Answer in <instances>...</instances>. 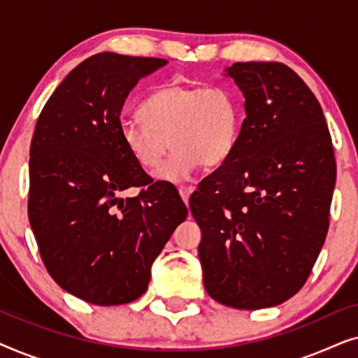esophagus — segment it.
<instances>
[{
  "instance_id": "34e87169",
  "label": "esophagus",
  "mask_w": 358,
  "mask_h": 358,
  "mask_svg": "<svg viewBox=\"0 0 358 358\" xmlns=\"http://www.w3.org/2000/svg\"><path fill=\"white\" fill-rule=\"evenodd\" d=\"M192 192H194V187H190V185H179V195L185 203L189 202V197Z\"/></svg>"
}]
</instances>
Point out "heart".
<instances>
[{"mask_svg": "<svg viewBox=\"0 0 358 358\" xmlns=\"http://www.w3.org/2000/svg\"><path fill=\"white\" fill-rule=\"evenodd\" d=\"M141 115L125 119L120 135L130 155L161 180L187 179L200 164L213 168L231 156L239 138L241 119L236 97L224 86H161L141 106Z\"/></svg>", "mask_w": 358, "mask_h": 358, "instance_id": "b5f03b06", "label": "heart"}]
</instances>
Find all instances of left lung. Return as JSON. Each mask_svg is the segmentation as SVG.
Here are the masks:
<instances>
[{
  "label": "left lung",
  "instance_id": "1",
  "mask_svg": "<svg viewBox=\"0 0 358 358\" xmlns=\"http://www.w3.org/2000/svg\"><path fill=\"white\" fill-rule=\"evenodd\" d=\"M227 71L246 119L231 156L189 203L202 229L205 290L222 305L261 310L310 277L329 228L336 158L320 102L292 68L246 62Z\"/></svg>",
  "mask_w": 358,
  "mask_h": 358
}]
</instances>
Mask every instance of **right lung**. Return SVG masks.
I'll return each instance as SVG.
<instances>
[{
    "label": "right lung",
    "instance_id": "right-lung-1",
    "mask_svg": "<svg viewBox=\"0 0 358 358\" xmlns=\"http://www.w3.org/2000/svg\"><path fill=\"white\" fill-rule=\"evenodd\" d=\"M163 58L96 53L70 71L31 143L29 222L43 266L71 295L124 305L148 288L151 264L187 217L174 187L153 182L120 135L129 92ZM140 187L135 198L121 197Z\"/></svg>",
    "mask_w": 358,
    "mask_h": 358
}]
</instances>
